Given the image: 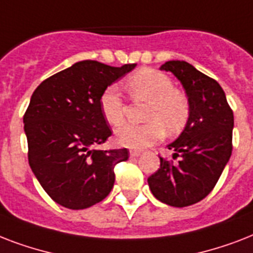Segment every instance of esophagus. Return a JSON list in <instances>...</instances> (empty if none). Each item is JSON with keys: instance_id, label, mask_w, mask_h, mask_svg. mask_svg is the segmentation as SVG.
<instances>
[{"instance_id": "34e87169", "label": "esophagus", "mask_w": 253, "mask_h": 253, "mask_svg": "<svg viewBox=\"0 0 253 253\" xmlns=\"http://www.w3.org/2000/svg\"><path fill=\"white\" fill-rule=\"evenodd\" d=\"M131 158H138L140 156V151H130Z\"/></svg>"}]
</instances>
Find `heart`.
<instances>
[{
    "label": "heart",
    "instance_id": "b5f03b06",
    "mask_svg": "<svg viewBox=\"0 0 253 253\" xmlns=\"http://www.w3.org/2000/svg\"><path fill=\"white\" fill-rule=\"evenodd\" d=\"M134 99L148 101L144 125H123L115 130V140L127 148L143 150L169 134L180 132L188 122L190 105L182 91L174 89L172 79L155 69H140L127 80ZM99 109L107 123L117 126L125 119V101L118 86L110 85L99 97Z\"/></svg>",
    "mask_w": 253,
    "mask_h": 253
}]
</instances>
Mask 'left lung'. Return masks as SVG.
I'll return each instance as SVG.
<instances>
[{"instance_id": "left-lung-1", "label": "left lung", "mask_w": 253, "mask_h": 253, "mask_svg": "<svg viewBox=\"0 0 253 253\" xmlns=\"http://www.w3.org/2000/svg\"><path fill=\"white\" fill-rule=\"evenodd\" d=\"M160 69L181 83L190 115L180 136L168 144L178 162L160 158V168L148 177V185L163 204L185 208L211 192L230 160L234 114L220 85L192 64L170 60Z\"/></svg>"}]
</instances>
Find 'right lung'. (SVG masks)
<instances>
[{
	"instance_id": "add662e5",
	"label": "right lung",
	"mask_w": 253,
	"mask_h": 253,
	"mask_svg": "<svg viewBox=\"0 0 253 253\" xmlns=\"http://www.w3.org/2000/svg\"><path fill=\"white\" fill-rule=\"evenodd\" d=\"M136 64L83 60L44 80L23 117L31 170L56 204L81 210L109 196L114 167L128 151L98 150L111 135L99 109L102 91Z\"/></svg>"
}]
</instances>
